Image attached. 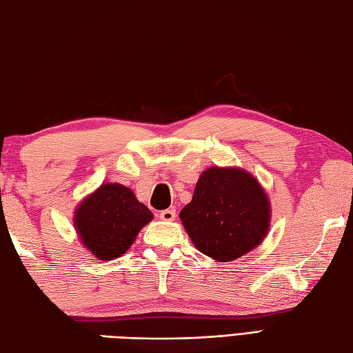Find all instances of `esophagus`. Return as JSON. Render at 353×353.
<instances>
[{
	"instance_id": "esophagus-1",
	"label": "esophagus",
	"mask_w": 353,
	"mask_h": 353,
	"mask_svg": "<svg viewBox=\"0 0 353 353\" xmlns=\"http://www.w3.org/2000/svg\"><path fill=\"white\" fill-rule=\"evenodd\" d=\"M159 219L163 221H172L176 219V211L174 209H165V211L159 212Z\"/></svg>"
}]
</instances>
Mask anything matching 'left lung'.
<instances>
[{"label": "left lung", "instance_id": "1", "mask_svg": "<svg viewBox=\"0 0 353 353\" xmlns=\"http://www.w3.org/2000/svg\"><path fill=\"white\" fill-rule=\"evenodd\" d=\"M179 216L201 253L228 262L262 243L270 208L264 190L249 172L209 168L200 176L192 200Z\"/></svg>", "mask_w": 353, "mask_h": 353}]
</instances>
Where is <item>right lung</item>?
<instances>
[{
  "instance_id": "right-lung-1",
  "label": "right lung",
  "mask_w": 353,
  "mask_h": 353,
  "mask_svg": "<svg viewBox=\"0 0 353 353\" xmlns=\"http://www.w3.org/2000/svg\"><path fill=\"white\" fill-rule=\"evenodd\" d=\"M153 214L132 190L104 183L83 200L76 212V228L86 249L99 259H114L130 249Z\"/></svg>"
}]
</instances>
